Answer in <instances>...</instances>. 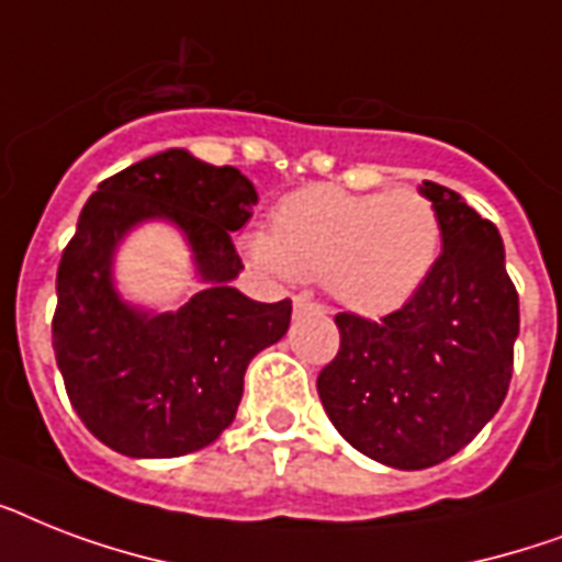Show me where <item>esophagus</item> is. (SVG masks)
<instances>
[{"label":"esophagus","mask_w":562,"mask_h":562,"mask_svg":"<svg viewBox=\"0 0 562 562\" xmlns=\"http://www.w3.org/2000/svg\"><path fill=\"white\" fill-rule=\"evenodd\" d=\"M306 312H317V306L306 297V294H297V297H294V315H306Z\"/></svg>","instance_id":"obj_1"}]
</instances>
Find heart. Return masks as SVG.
Here are the masks:
<instances>
[{"label":"heart","instance_id":"1","mask_svg":"<svg viewBox=\"0 0 562 562\" xmlns=\"http://www.w3.org/2000/svg\"><path fill=\"white\" fill-rule=\"evenodd\" d=\"M440 238L437 210L414 189L352 194L312 187L285 198L273 229L250 233L245 250L259 271L280 280L324 277L338 306L375 317L423 289Z\"/></svg>","mask_w":562,"mask_h":562}]
</instances>
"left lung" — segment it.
<instances>
[{"instance_id":"1","label":"left lung","mask_w":562,"mask_h":562,"mask_svg":"<svg viewBox=\"0 0 562 562\" xmlns=\"http://www.w3.org/2000/svg\"><path fill=\"white\" fill-rule=\"evenodd\" d=\"M443 229V250L423 289L393 315H338L341 350L317 375L338 435L393 470L452 458L505 402L519 297L505 241L452 189L423 180Z\"/></svg>"}]
</instances>
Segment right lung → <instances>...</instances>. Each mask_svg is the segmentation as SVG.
<instances>
[{
  "label": "right lung",
  "mask_w": 562,
  "mask_h": 562,
  "mask_svg": "<svg viewBox=\"0 0 562 562\" xmlns=\"http://www.w3.org/2000/svg\"><path fill=\"white\" fill-rule=\"evenodd\" d=\"M259 203L233 166L169 148L90 194L57 268L52 347L83 426L127 458H180L215 443L236 419L245 370L289 333L291 300L256 303L233 285V247ZM169 223L193 259L199 291L175 310L125 299L115 280L124 238Z\"/></svg>",
  "instance_id": "1"
}]
</instances>
